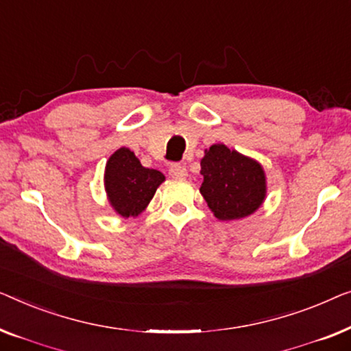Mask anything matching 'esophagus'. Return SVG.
Here are the masks:
<instances>
[{"label":"esophagus","instance_id":"1","mask_svg":"<svg viewBox=\"0 0 351 351\" xmlns=\"http://www.w3.org/2000/svg\"><path fill=\"white\" fill-rule=\"evenodd\" d=\"M169 175H170L171 178H175V180H184V178L187 176V170H186L184 165L175 164V165L170 167Z\"/></svg>","mask_w":351,"mask_h":351}]
</instances>
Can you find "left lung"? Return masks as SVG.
I'll use <instances>...</instances> for the list:
<instances>
[{
  "label": "left lung",
  "mask_w": 351,
  "mask_h": 351,
  "mask_svg": "<svg viewBox=\"0 0 351 351\" xmlns=\"http://www.w3.org/2000/svg\"><path fill=\"white\" fill-rule=\"evenodd\" d=\"M200 192L221 221L241 219L254 213L265 197V175L258 162L213 145L200 162Z\"/></svg>",
  "instance_id": "left-lung-1"
}]
</instances>
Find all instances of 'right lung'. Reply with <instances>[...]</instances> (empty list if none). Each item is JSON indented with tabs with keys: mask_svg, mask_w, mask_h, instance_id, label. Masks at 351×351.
<instances>
[{
	"mask_svg": "<svg viewBox=\"0 0 351 351\" xmlns=\"http://www.w3.org/2000/svg\"><path fill=\"white\" fill-rule=\"evenodd\" d=\"M165 176L159 170L145 169L135 154L121 147L110 157L105 171V184L110 202L124 218L140 215Z\"/></svg>",
	"mask_w": 351,
	"mask_h": 351,
	"instance_id": "1",
	"label": "right lung"
}]
</instances>
